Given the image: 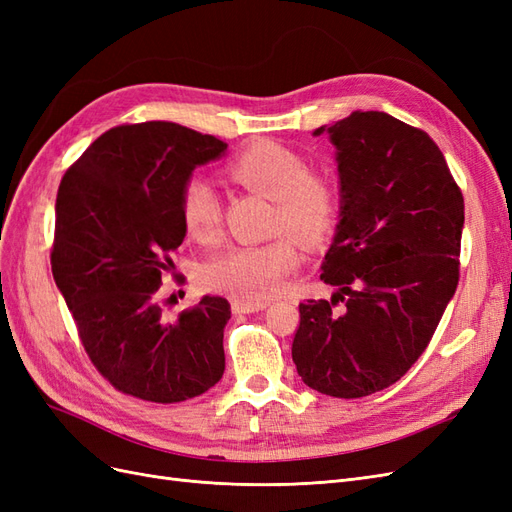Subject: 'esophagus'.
<instances>
[{"mask_svg":"<svg viewBox=\"0 0 512 512\" xmlns=\"http://www.w3.org/2000/svg\"><path fill=\"white\" fill-rule=\"evenodd\" d=\"M269 303L267 301H241L235 299L232 301V312L235 314H252V312H260V309H265Z\"/></svg>","mask_w":512,"mask_h":512,"instance_id":"1","label":"esophagus"}]
</instances>
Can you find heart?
I'll return each instance as SVG.
<instances>
[{"mask_svg":"<svg viewBox=\"0 0 512 512\" xmlns=\"http://www.w3.org/2000/svg\"><path fill=\"white\" fill-rule=\"evenodd\" d=\"M224 173L245 190L275 200V230H290L307 245L329 239L339 218V192L327 177L307 168V162L286 145L258 141L232 158ZM183 230L198 243H215L222 237V203L203 179H190L179 196ZM299 243L280 235L265 243L237 245L213 258L205 277L215 290L241 301L275 297L286 277L299 265Z\"/></svg>","mask_w":512,"mask_h":512,"instance_id":"1","label":"heart"}]
</instances>
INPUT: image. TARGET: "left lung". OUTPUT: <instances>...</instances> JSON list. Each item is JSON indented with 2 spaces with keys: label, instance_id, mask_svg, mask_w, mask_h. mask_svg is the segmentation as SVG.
<instances>
[{
  "label": "left lung",
  "instance_id": "8db88e82",
  "mask_svg": "<svg viewBox=\"0 0 512 512\" xmlns=\"http://www.w3.org/2000/svg\"><path fill=\"white\" fill-rule=\"evenodd\" d=\"M324 132L342 207L320 280L337 292L299 305L292 361L309 389L356 399L395 384L436 333L459 282L463 196L431 136L391 115L354 111Z\"/></svg>",
  "mask_w": 512,
  "mask_h": 512
}]
</instances>
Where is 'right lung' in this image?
Segmentation results:
<instances>
[{
	"mask_svg": "<svg viewBox=\"0 0 512 512\" xmlns=\"http://www.w3.org/2000/svg\"><path fill=\"white\" fill-rule=\"evenodd\" d=\"M226 147L179 123H130L96 138L59 183L55 284L91 363L121 393L177 404L224 374L230 303L205 294L166 322L158 290L185 237L183 185Z\"/></svg>",
	"mask_w": 512,
	"mask_h": 512,
	"instance_id": "1",
	"label": "right lung"
}]
</instances>
